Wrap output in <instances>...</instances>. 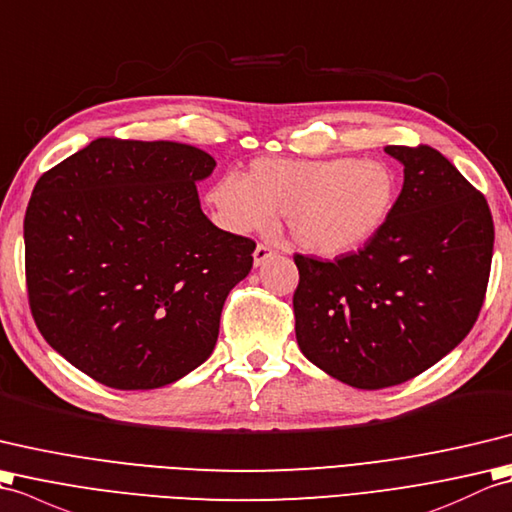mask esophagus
Segmentation results:
<instances>
[{"label":"esophagus","instance_id":"34e87169","mask_svg":"<svg viewBox=\"0 0 512 512\" xmlns=\"http://www.w3.org/2000/svg\"><path fill=\"white\" fill-rule=\"evenodd\" d=\"M274 254H276V249H274V247L263 245V243L256 245V249H254V265H256V267H260V265L265 263L267 258H271Z\"/></svg>","mask_w":512,"mask_h":512}]
</instances>
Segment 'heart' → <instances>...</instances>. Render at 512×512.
Wrapping results in <instances>:
<instances>
[{"mask_svg": "<svg viewBox=\"0 0 512 512\" xmlns=\"http://www.w3.org/2000/svg\"><path fill=\"white\" fill-rule=\"evenodd\" d=\"M396 199V170L377 157L256 160L245 179L225 173L206 190L223 230L263 232L282 214L291 241L317 256H344L370 243Z\"/></svg>", "mask_w": 512, "mask_h": 512, "instance_id": "1", "label": "heart"}]
</instances>
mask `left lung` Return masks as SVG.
Segmentation results:
<instances>
[{"mask_svg": "<svg viewBox=\"0 0 512 512\" xmlns=\"http://www.w3.org/2000/svg\"><path fill=\"white\" fill-rule=\"evenodd\" d=\"M403 190L383 230L331 260L295 254V339L333 379L381 390L418 377L469 335L493 258L482 192L431 146H385Z\"/></svg>", "mask_w": 512, "mask_h": 512, "instance_id": "obj_1", "label": "left lung"}]
</instances>
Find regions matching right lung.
Instances as JSON below:
<instances>
[{"label": "right lung", "instance_id": "1", "mask_svg": "<svg viewBox=\"0 0 512 512\" xmlns=\"http://www.w3.org/2000/svg\"><path fill=\"white\" fill-rule=\"evenodd\" d=\"M214 166L190 144L98 138L39 177L24 219L30 311L87 377L153 390L212 355L256 249L203 214L197 181Z\"/></svg>", "mask_w": 512, "mask_h": 512}]
</instances>
